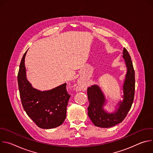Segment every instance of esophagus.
I'll return each mask as SVG.
<instances>
[{"instance_id": "esophagus-1", "label": "esophagus", "mask_w": 153, "mask_h": 153, "mask_svg": "<svg viewBox=\"0 0 153 153\" xmlns=\"http://www.w3.org/2000/svg\"><path fill=\"white\" fill-rule=\"evenodd\" d=\"M81 88H82V86H81V84H79V85H78V86H77V90H80L81 89Z\"/></svg>"}]
</instances>
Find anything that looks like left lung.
Returning <instances> with one entry per match:
<instances>
[{
  "instance_id": "obj_1",
  "label": "left lung",
  "mask_w": 153,
  "mask_h": 153,
  "mask_svg": "<svg viewBox=\"0 0 153 153\" xmlns=\"http://www.w3.org/2000/svg\"><path fill=\"white\" fill-rule=\"evenodd\" d=\"M123 54L127 68L123 85V99L119 102L118 108L114 113H109L105 111L103 106L105 104V97L98 85H92L87 89L90 102L88 115L96 126L110 128L121 123L131 108L134 97L135 73L131 58L125 48H123Z\"/></svg>"
}]
</instances>
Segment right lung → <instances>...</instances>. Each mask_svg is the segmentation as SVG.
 <instances>
[{"instance_id":"1","label":"right lung","mask_w":153,"mask_h":153,"mask_svg":"<svg viewBox=\"0 0 153 153\" xmlns=\"http://www.w3.org/2000/svg\"><path fill=\"white\" fill-rule=\"evenodd\" d=\"M21 60L17 82L21 102L27 115L40 128L51 129L62 125L66 118L70 97L65 83L51 90L40 91L31 86L26 77L25 57Z\"/></svg>"}]
</instances>
